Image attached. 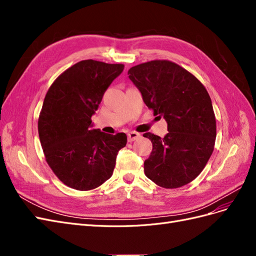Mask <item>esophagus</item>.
I'll return each mask as SVG.
<instances>
[{
  "instance_id": "obj_1",
  "label": "esophagus",
  "mask_w": 256,
  "mask_h": 256,
  "mask_svg": "<svg viewBox=\"0 0 256 256\" xmlns=\"http://www.w3.org/2000/svg\"><path fill=\"white\" fill-rule=\"evenodd\" d=\"M140 136H141L140 134L136 132V131H131V132L128 134V141L129 142H134V141H136V138H138Z\"/></svg>"
}]
</instances>
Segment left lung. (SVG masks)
<instances>
[{"label": "left lung", "instance_id": "left-lung-1", "mask_svg": "<svg viewBox=\"0 0 256 256\" xmlns=\"http://www.w3.org/2000/svg\"><path fill=\"white\" fill-rule=\"evenodd\" d=\"M128 74L148 109L168 122L164 138L143 134L152 143L144 162L145 175L166 189L191 182L203 171L214 148L216 116L207 90L196 76L166 60L134 66Z\"/></svg>", "mask_w": 256, "mask_h": 256}]
</instances>
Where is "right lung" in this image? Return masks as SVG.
I'll return each mask as SVG.
<instances>
[{
	"label": "right lung",
	"instance_id": "obj_1",
	"mask_svg": "<svg viewBox=\"0 0 256 256\" xmlns=\"http://www.w3.org/2000/svg\"><path fill=\"white\" fill-rule=\"evenodd\" d=\"M122 70V64L81 60L60 74L46 94L38 118L40 140L47 164L68 187L92 190L113 174L127 136L92 129L90 118Z\"/></svg>",
	"mask_w": 256,
	"mask_h": 256
}]
</instances>
